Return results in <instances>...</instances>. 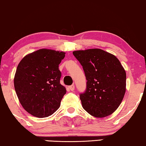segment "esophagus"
<instances>
[{
  "instance_id": "esophagus-1",
  "label": "esophagus",
  "mask_w": 146,
  "mask_h": 146,
  "mask_svg": "<svg viewBox=\"0 0 146 146\" xmlns=\"http://www.w3.org/2000/svg\"><path fill=\"white\" fill-rule=\"evenodd\" d=\"M69 89L71 90V91H74V89H75V86H74L73 85H70L69 87Z\"/></svg>"
}]
</instances>
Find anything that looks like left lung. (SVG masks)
Returning <instances> with one entry per match:
<instances>
[{"label": "left lung", "mask_w": 146, "mask_h": 146, "mask_svg": "<svg viewBox=\"0 0 146 146\" xmlns=\"http://www.w3.org/2000/svg\"><path fill=\"white\" fill-rule=\"evenodd\" d=\"M74 56L83 66L87 80L80 93L82 106L96 118L109 116L122 102L126 92V74L114 55L100 50L75 51Z\"/></svg>", "instance_id": "1"}]
</instances>
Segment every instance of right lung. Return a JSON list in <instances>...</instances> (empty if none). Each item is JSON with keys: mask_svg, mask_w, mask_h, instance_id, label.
Listing matches in <instances>:
<instances>
[{"mask_svg": "<svg viewBox=\"0 0 146 146\" xmlns=\"http://www.w3.org/2000/svg\"><path fill=\"white\" fill-rule=\"evenodd\" d=\"M64 52L42 49L20 61L14 76V88L20 104L38 118L53 114L60 106L65 88L61 85L59 65Z\"/></svg>", "mask_w": 146, "mask_h": 146, "instance_id": "right-lung-1", "label": "right lung"}]
</instances>
